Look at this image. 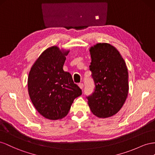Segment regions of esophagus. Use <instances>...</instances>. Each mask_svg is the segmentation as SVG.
<instances>
[{
  "instance_id": "obj_1",
  "label": "esophagus",
  "mask_w": 155,
  "mask_h": 155,
  "mask_svg": "<svg viewBox=\"0 0 155 155\" xmlns=\"http://www.w3.org/2000/svg\"><path fill=\"white\" fill-rule=\"evenodd\" d=\"M78 86H79V87L81 88V89H83V87H84V84L82 83H79L78 84Z\"/></svg>"
}]
</instances>
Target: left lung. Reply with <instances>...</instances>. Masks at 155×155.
I'll list each match as a JSON object with an SVG mask.
<instances>
[{
    "instance_id": "left-lung-1",
    "label": "left lung",
    "mask_w": 155,
    "mask_h": 155,
    "mask_svg": "<svg viewBox=\"0 0 155 155\" xmlns=\"http://www.w3.org/2000/svg\"><path fill=\"white\" fill-rule=\"evenodd\" d=\"M90 52V70L95 88L87 97V103L95 116L110 117L121 110L127 99L128 69L120 53L109 43H97L91 47Z\"/></svg>"
}]
</instances>
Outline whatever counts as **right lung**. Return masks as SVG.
I'll list each match as a JSON object with an SVG mask.
<instances>
[{
  "mask_svg": "<svg viewBox=\"0 0 155 155\" xmlns=\"http://www.w3.org/2000/svg\"><path fill=\"white\" fill-rule=\"evenodd\" d=\"M69 50L52 46L44 51L31 68L28 90L31 101L41 116L57 120L68 115L82 90L63 66Z\"/></svg>",
  "mask_w": 155,
  "mask_h": 155,
  "instance_id": "right-lung-1",
  "label": "right lung"
}]
</instances>
